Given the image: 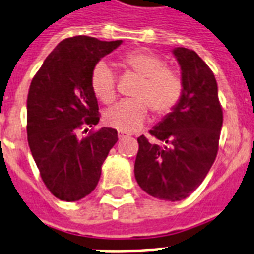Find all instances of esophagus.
<instances>
[{
  "instance_id": "34e87169",
  "label": "esophagus",
  "mask_w": 254,
  "mask_h": 254,
  "mask_svg": "<svg viewBox=\"0 0 254 254\" xmlns=\"http://www.w3.org/2000/svg\"><path fill=\"white\" fill-rule=\"evenodd\" d=\"M127 137V133L124 130H119V138H125Z\"/></svg>"
}]
</instances>
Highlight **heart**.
Wrapping results in <instances>:
<instances>
[{
  "instance_id": "b5f03b06",
  "label": "heart",
  "mask_w": 254,
  "mask_h": 254,
  "mask_svg": "<svg viewBox=\"0 0 254 254\" xmlns=\"http://www.w3.org/2000/svg\"><path fill=\"white\" fill-rule=\"evenodd\" d=\"M121 64L141 75L133 95L135 98L124 99L104 112L107 125L124 131L135 130L142 127L150 107L156 115L168 113L180 100L183 80L156 53L137 49L121 57ZM117 78L106 61H99L92 67L90 84L95 96L103 103H111L116 98Z\"/></svg>"
}]
</instances>
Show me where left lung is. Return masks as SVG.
<instances>
[{
  "label": "left lung",
  "instance_id": "obj_1",
  "mask_svg": "<svg viewBox=\"0 0 254 254\" xmlns=\"http://www.w3.org/2000/svg\"><path fill=\"white\" fill-rule=\"evenodd\" d=\"M183 94L172 112L150 130L154 141L138 138L134 175L138 185L166 201L187 198L209 174L219 148L223 111L218 84L194 51L175 48Z\"/></svg>",
  "mask_w": 254,
  "mask_h": 254
}]
</instances>
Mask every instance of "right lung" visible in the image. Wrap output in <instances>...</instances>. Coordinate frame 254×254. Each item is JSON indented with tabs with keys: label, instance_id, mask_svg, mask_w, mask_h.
I'll return each instance as SVG.
<instances>
[{
	"label": "right lung",
	"instance_id": "1",
	"mask_svg": "<svg viewBox=\"0 0 254 254\" xmlns=\"http://www.w3.org/2000/svg\"><path fill=\"white\" fill-rule=\"evenodd\" d=\"M121 43L84 35L67 38L32 78L27 98L28 146L41 180L61 201H78L94 190L119 139L112 127L92 129L100 113L90 77L95 64Z\"/></svg>",
	"mask_w": 254,
	"mask_h": 254
}]
</instances>
